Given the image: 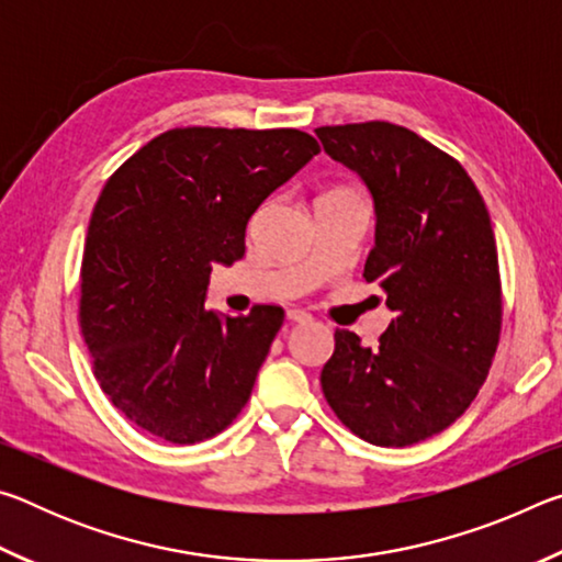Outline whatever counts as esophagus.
<instances>
[{
	"label": "esophagus",
	"mask_w": 562,
	"mask_h": 562,
	"mask_svg": "<svg viewBox=\"0 0 562 562\" xmlns=\"http://www.w3.org/2000/svg\"><path fill=\"white\" fill-rule=\"evenodd\" d=\"M288 319L297 322V325H310L312 315H310V312H304V310H288Z\"/></svg>",
	"instance_id": "1"
}]
</instances>
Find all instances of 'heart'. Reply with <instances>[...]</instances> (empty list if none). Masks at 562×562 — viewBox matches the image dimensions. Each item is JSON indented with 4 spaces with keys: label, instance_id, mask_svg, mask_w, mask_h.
Segmentation results:
<instances>
[{
    "label": "heart",
    "instance_id": "heart-1",
    "mask_svg": "<svg viewBox=\"0 0 562 562\" xmlns=\"http://www.w3.org/2000/svg\"><path fill=\"white\" fill-rule=\"evenodd\" d=\"M339 190H341V188H339Z\"/></svg>",
    "mask_w": 562,
    "mask_h": 562
}]
</instances>
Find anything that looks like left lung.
<instances>
[{
	"label": "left lung",
	"instance_id": "left-lung-1",
	"mask_svg": "<svg viewBox=\"0 0 562 562\" xmlns=\"http://www.w3.org/2000/svg\"><path fill=\"white\" fill-rule=\"evenodd\" d=\"M325 154L374 205L367 282L394 319L379 345L335 331L322 392L374 446H412L451 426L486 382L501 335L498 252L486 203L459 160L386 121L322 126Z\"/></svg>",
	"mask_w": 562,
	"mask_h": 562
}]
</instances>
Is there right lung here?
<instances>
[{"label": "right lung", "mask_w": 562, "mask_h": 562, "mask_svg": "<svg viewBox=\"0 0 562 562\" xmlns=\"http://www.w3.org/2000/svg\"><path fill=\"white\" fill-rule=\"evenodd\" d=\"M317 154L294 128H173L103 186L83 247L81 331L103 394L138 429L198 443L243 412L284 312L207 310V278L243 258L252 213Z\"/></svg>", "instance_id": "right-lung-1"}]
</instances>
